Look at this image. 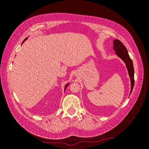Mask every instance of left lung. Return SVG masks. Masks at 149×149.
Returning a JSON list of instances; mask_svg holds the SVG:
<instances>
[{
    "label": "left lung",
    "instance_id": "obj_1",
    "mask_svg": "<svg viewBox=\"0 0 149 149\" xmlns=\"http://www.w3.org/2000/svg\"><path fill=\"white\" fill-rule=\"evenodd\" d=\"M113 46V49L115 51V54L125 62L126 68L127 69L128 74H129L130 81H131V91H130V94H131L134 85V69L133 62L128 54L127 49L119 40H114Z\"/></svg>",
    "mask_w": 149,
    "mask_h": 149
}]
</instances>
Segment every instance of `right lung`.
<instances>
[{"mask_svg":"<svg viewBox=\"0 0 149 149\" xmlns=\"http://www.w3.org/2000/svg\"><path fill=\"white\" fill-rule=\"evenodd\" d=\"M27 38H26V39L24 40V41H23V42H24V41H25V40H26V39H27ZM68 85H69V83H67V84L66 85V86H65V88H64V90H65V89H66V87H68Z\"/></svg>","mask_w":149,"mask_h":149,"instance_id":"1","label":"right lung"}]
</instances>
